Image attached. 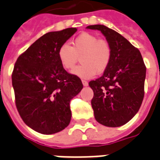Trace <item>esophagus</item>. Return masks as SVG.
Wrapping results in <instances>:
<instances>
[{"label":"esophagus","mask_w":160,"mask_h":160,"mask_svg":"<svg viewBox=\"0 0 160 160\" xmlns=\"http://www.w3.org/2000/svg\"><path fill=\"white\" fill-rule=\"evenodd\" d=\"M82 84H83V86H88V82L87 81H85V80H82Z\"/></svg>","instance_id":"obj_1"}]
</instances>
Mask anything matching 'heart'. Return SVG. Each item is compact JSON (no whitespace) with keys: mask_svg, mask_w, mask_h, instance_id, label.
I'll return each mask as SVG.
<instances>
[{"mask_svg":"<svg viewBox=\"0 0 160 160\" xmlns=\"http://www.w3.org/2000/svg\"><path fill=\"white\" fill-rule=\"evenodd\" d=\"M80 56L82 64L74 69L72 73L82 78H92L96 73H102L108 68L112 58V49L107 41L88 32L77 37L72 42V47L63 43L58 48L59 62L68 71L74 68Z\"/></svg>","mask_w":160,"mask_h":160,"instance_id":"heart-1","label":"heart"}]
</instances>
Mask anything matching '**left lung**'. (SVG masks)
I'll use <instances>...</instances> for the list:
<instances>
[{
  "label": "left lung",
  "instance_id": "1",
  "mask_svg": "<svg viewBox=\"0 0 160 160\" xmlns=\"http://www.w3.org/2000/svg\"><path fill=\"white\" fill-rule=\"evenodd\" d=\"M98 30L112 49V58L102 77L89 82L94 117L107 127L127 123L138 112L144 96L146 67L138 48L103 25L87 27Z\"/></svg>",
  "mask_w": 160,
  "mask_h": 160
}]
</instances>
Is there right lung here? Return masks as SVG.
<instances>
[{
  "instance_id": "right-lung-1",
  "label": "right lung",
  "mask_w": 160,
  "mask_h": 160,
  "mask_svg": "<svg viewBox=\"0 0 160 160\" xmlns=\"http://www.w3.org/2000/svg\"><path fill=\"white\" fill-rule=\"evenodd\" d=\"M76 32L72 27L46 33L15 63L12 79L17 111L27 126L42 134L68 126L70 101L83 88L81 79L68 73L58 58L59 47Z\"/></svg>"
}]
</instances>
